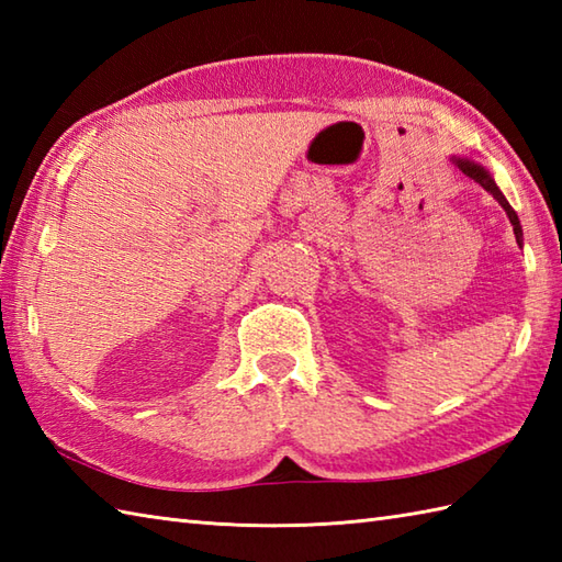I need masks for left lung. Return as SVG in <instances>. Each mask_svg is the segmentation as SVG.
Returning <instances> with one entry per match:
<instances>
[{
    "label": "left lung",
    "instance_id": "left-lung-1",
    "mask_svg": "<svg viewBox=\"0 0 562 562\" xmlns=\"http://www.w3.org/2000/svg\"><path fill=\"white\" fill-rule=\"evenodd\" d=\"M457 166H459V169H461L465 176L473 178L475 183H481V186L487 190V193H491V195H493V198L499 202V205H503V210L507 212V217H509V222H512V229H515L517 244L521 246V238H524V236H521V224H519L517 212L512 210V205H509V202H507V198L503 195V190H499V188H497V183L493 181V176L487 173V171L483 169V166L473 164V161H469V159H457Z\"/></svg>",
    "mask_w": 562,
    "mask_h": 562
}]
</instances>
